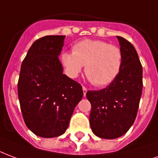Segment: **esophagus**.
Masks as SVG:
<instances>
[{"label":"esophagus","mask_w":158,"mask_h":158,"mask_svg":"<svg viewBox=\"0 0 158 158\" xmlns=\"http://www.w3.org/2000/svg\"><path fill=\"white\" fill-rule=\"evenodd\" d=\"M82 90H83V95H84V97H85L86 96V94H87V88L85 87H82Z\"/></svg>","instance_id":"esophagus-1"}]
</instances>
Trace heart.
<instances>
[{"label": "heart", "mask_w": 158, "mask_h": 158, "mask_svg": "<svg viewBox=\"0 0 158 158\" xmlns=\"http://www.w3.org/2000/svg\"><path fill=\"white\" fill-rule=\"evenodd\" d=\"M66 74L77 77L85 65V74L96 87L109 85L114 80L123 65V52L118 46L102 40H84L72 46V53L60 55Z\"/></svg>", "instance_id": "b5f03b06"}]
</instances>
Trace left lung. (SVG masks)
<instances>
[{"mask_svg": "<svg viewBox=\"0 0 158 158\" xmlns=\"http://www.w3.org/2000/svg\"><path fill=\"white\" fill-rule=\"evenodd\" d=\"M123 52V65L117 77L99 91H87L92 106L90 125L97 136L115 139L134 124L142 93V65L135 47L117 36Z\"/></svg>", "mask_w": 158, "mask_h": 158, "instance_id": "1", "label": "left lung"}]
</instances>
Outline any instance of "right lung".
Masks as SVG:
<instances>
[{
  "mask_svg": "<svg viewBox=\"0 0 158 158\" xmlns=\"http://www.w3.org/2000/svg\"><path fill=\"white\" fill-rule=\"evenodd\" d=\"M65 36L48 35L33 43L21 65L18 83L21 111L27 127L44 138L64 134L83 91L63 74L58 56Z\"/></svg>",
  "mask_w": 158,
  "mask_h": 158,
  "instance_id": "add662e5",
  "label": "right lung"
}]
</instances>
